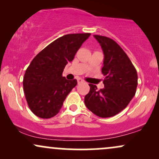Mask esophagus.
<instances>
[{"label": "esophagus", "instance_id": "1", "mask_svg": "<svg viewBox=\"0 0 159 159\" xmlns=\"http://www.w3.org/2000/svg\"><path fill=\"white\" fill-rule=\"evenodd\" d=\"M77 81H78V84H79L84 83V80L81 79V78H78Z\"/></svg>", "mask_w": 159, "mask_h": 159}]
</instances>
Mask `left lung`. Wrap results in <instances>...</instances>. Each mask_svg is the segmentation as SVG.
Wrapping results in <instances>:
<instances>
[{
	"label": "left lung",
	"mask_w": 159,
	"mask_h": 159,
	"mask_svg": "<svg viewBox=\"0 0 159 159\" xmlns=\"http://www.w3.org/2000/svg\"><path fill=\"white\" fill-rule=\"evenodd\" d=\"M102 48V72L105 87L90 84V92L84 97L86 107L100 117H111L125 108L135 95L138 74L132 61L114 40L107 36L94 35Z\"/></svg>",
	"instance_id": "8db88e82"
}]
</instances>
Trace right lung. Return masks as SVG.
<instances>
[{
	"label": "right lung",
	"mask_w": 159,
	"mask_h": 159,
	"mask_svg": "<svg viewBox=\"0 0 159 159\" xmlns=\"http://www.w3.org/2000/svg\"><path fill=\"white\" fill-rule=\"evenodd\" d=\"M90 34H66L42 50L26 69L23 79L27 105L36 116L48 119L59 113L77 80H67L63 71Z\"/></svg>",
	"instance_id": "1"
}]
</instances>
